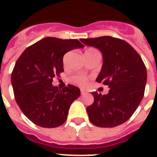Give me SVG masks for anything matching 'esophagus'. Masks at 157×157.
Wrapping results in <instances>:
<instances>
[{"instance_id":"1","label":"esophagus","mask_w":157,"mask_h":157,"mask_svg":"<svg viewBox=\"0 0 157 157\" xmlns=\"http://www.w3.org/2000/svg\"><path fill=\"white\" fill-rule=\"evenodd\" d=\"M86 94V91L85 90H81V94L82 95H84V94Z\"/></svg>"}]
</instances>
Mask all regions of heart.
Returning a JSON list of instances; mask_svg holds the SVG:
<instances>
[{"instance_id":"b5f03b06","label":"heart","mask_w":157,"mask_h":157,"mask_svg":"<svg viewBox=\"0 0 157 157\" xmlns=\"http://www.w3.org/2000/svg\"><path fill=\"white\" fill-rule=\"evenodd\" d=\"M85 52H98L96 48H88V49H86ZM74 81L77 84H78V85L85 86H86L87 82H88V78H87V77H86V76L78 75V76H75V77H74Z\"/></svg>"}]
</instances>
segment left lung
Masks as SVG:
<instances>
[{"label":"left lung","instance_id":"8db88e82","mask_svg":"<svg viewBox=\"0 0 157 157\" xmlns=\"http://www.w3.org/2000/svg\"><path fill=\"white\" fill-rule=\"evenodd\" d=\"M80 41L101 52L103 65L96 81L110 88L109 94L104 95L92 92L94 103L86 108L89 119L100 127L123 124L143 98L147 81L143 60L129 43L119 38L103 36Z\"/></svg>","mask_w":157,"mask_h":157}]
</instances>
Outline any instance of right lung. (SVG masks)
Instances as JSON below:
<instances>
[{
	"label": "right lung",
	"instance_id": "add662e5",
	"mask_svg": "<svg viewBox=\"0 0 157 157\" xmlns=\"http://www.w3.org/2000/svg\"><path fill=\"white\" fill-rule=\"evenodd\" d=\"M83 47L76 39L47 37L26 48L17 59L11 78L14 95L23 114L34 124L53 128L66 121L80 90L72 85L58 89L52 86V78L63 71L64 54Z\"/></svg>",
	"mask_w": 157,
	"mask_h": 157
}]
</instances>
